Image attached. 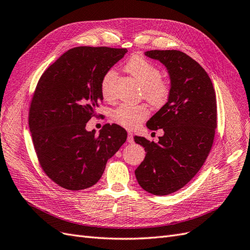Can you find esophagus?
<instances>
[{
  "mask_svg": "<svg viewBox=\"0 0 250 250\" xmlns=\"http://www.w3.org/2000/svg\"><path fill=\"white\" fill-rule=\"evenodd\" d=\"M127 142L128 143H133L134 142V140H133V134H132V132H128V134H127Z\"/></svg>",
  "mask_w": 250,
  "mask_h": 250,
  "instance_id": "34e87169",
  "label": "esophagus"
}]
</instances>
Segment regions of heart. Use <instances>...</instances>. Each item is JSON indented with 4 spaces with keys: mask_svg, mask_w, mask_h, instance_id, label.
Segmentation results:
<instances>
[{
    "mask_svg": "<svg viewBox=\"0 0 250 250\" xmlns=\"http://www.w3.org/2000/svg\"><path fill=\"white\" fill-rule=\"evenodd\" d=\"M125 71L131 75L142 86L143 96L152 105H162L170 95V84L162 79V72L155 63L145 57L134 55L125 64ZM117 73L107 70L100 79V92L105 100H113L116 97ZM149 115L144 105L122 104L113 111V119L126 128H135Z\"/></svg>",
    "mask_w": 250,
    "mask_h": 250,
    "instance_id": "1",
    "label": "heart"
}]
</instances>
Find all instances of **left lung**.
Returning <instances> with one entry per match:
<instances>
[{"label": "left lung", "instance_id": "obj_1", "mask_svg": "<svg viewBox=\"0 0 250 250\" xmlns=\"http://www.w3.org/2000/svg\"><path fill=\"white\" fill-rule=\"evenodd\" d=\"M145 55L167 67L171 88L167 103L147 122L151 130L163 128L158 143L134 137L146 151L134 173L144 190L164 196L185 187L206 162L217 127L216 95L208 73L186 53L152 50Z\"/></svg>", "mask_w": 250, "mask_h": 250}]
</instances>
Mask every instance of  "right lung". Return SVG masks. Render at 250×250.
<instances>
[{"label":"right lung","instance_id":"obj_1","mask_svg":"<svg viewBox=\"0 0 250 250\" xmlns=\"http://www.w3.org/2000/svg\"><path fill=\"white\" fill-rule=\"evenodd\" d=\"M127 49L76 47L43 72L29 109V128L41 167L66 190L93 187L105 166L123 145L127 132L105 124L99 135L87 131L103 100L102 75L126 54Z\"/></svg>","mask_w":250,"mask_h":250}]
</instances>
